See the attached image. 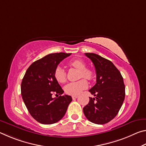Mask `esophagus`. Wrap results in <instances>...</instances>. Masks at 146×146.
I'll return each mask as SVG.
<instances>
[{
	"mask_svg": "<svg viewBox=\"0 0 146 146\" xmlns=\"http://www.w3.org/2000/svg\"><path fill=\"white\" fill-rule=\"evenodd\" d=\"M78 97V96L77 95H72V98L73 100H75V99H76V98Z\"/></svg>",
	"mask_w": 146,
	"mask_h": 146,
	"instance_id": "34e87169",
	"label": "esophagus"
}]
</instances>
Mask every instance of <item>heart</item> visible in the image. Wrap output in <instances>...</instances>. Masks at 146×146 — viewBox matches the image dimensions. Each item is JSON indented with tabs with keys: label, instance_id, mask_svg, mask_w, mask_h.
Listing matches in <instances>:
<instances>
[{
	"label": "heart",
	"instance_id": "1",
	"mask_svg": "<svg viewBox=\"0 0 146 146\" xmlns=\"http://www.w3.org/2000/svg\"><path fill=\"white\" fill-rule=\"evenodd\" d=\"M71 66L76 68V70H80V78H85L88 80H91L93 78V73L90 69L86 68V66L83 61L80 60H73L70 63ZM54 76L56 80L59 83H64L66 81V73L62 68L58 66L56 67ZM88 84L85 79L76 81V82H70L65 87V91L66 93L71 95H78L81 91L88 88Z\"/></svg>",
	"mask_w": 146,
	"mask_h": 146
}]
</instances>
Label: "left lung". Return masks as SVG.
<instances>
[{
	"label": "left lung",
	"mask_w": 146,
	"mask_h": 146,
	"mask_svg": "<svg viewBox=\"0 0 146 146\" xmlns=\"http://www.w3.org/2000/svg\"><path fill=\"white\" fill-rule=\"evenodd\" d=\"M97 74V83L89 91L95 96L83 108L86 117L94 123L104 124L119 111L125 98V85L118 69L110 60L95 53H86Z\"/></svg>",
	"instance_id": "left-lung-1"
}]
</instances>
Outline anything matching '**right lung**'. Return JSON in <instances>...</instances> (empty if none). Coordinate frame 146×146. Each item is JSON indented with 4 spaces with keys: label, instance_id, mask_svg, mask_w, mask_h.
<instances>
[{
    "label": "right lung",
    "instance_id": "add662e5",
    "mask_svg": "<svg viewBox=\"0 0 146 146\" xmlns=\"http://www.w3.org/2000/svg\"><path fill=\"white\" fill-rule=\"evenodd\" d=\"M71 53H51L34 62L28 68L21 83V95L29 113L43 124L57 122L66 114L72 101L54 76L56 68ZM53 93L59 95L52 98Z\"/></svg>",
    "mask_w": 146,
    "mask_h": 146
}]
</instances>
